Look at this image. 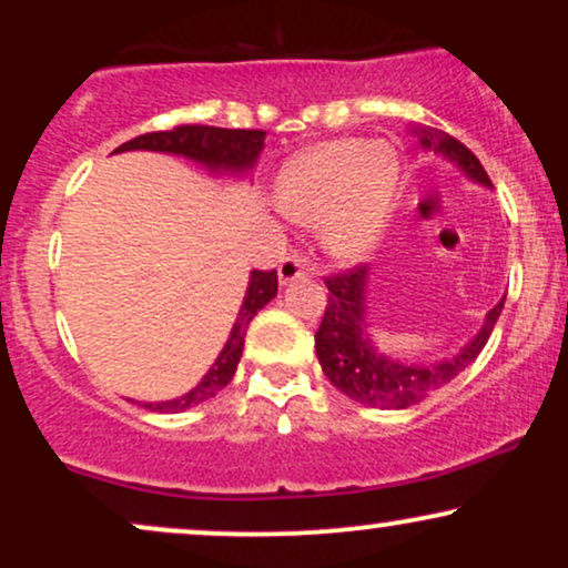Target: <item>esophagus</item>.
Listing matches in <instances>:
<instances>
[{
	"label": "esophagus",
	"mask_w": 568,
	"mask_h": 568,
	"mask_svg": "<svg viewBox=\"0 0 568 568\" xmlns=\"http://www.w3.org/2000/svg\"><path fill=\"white\" fill-rule=\"evenodd\" d=\"M304 275H310V266H306L298 256H285L283 262H280V266H277L280 285H288L291 280L304 277Z\"/></svg>",
	"instance_id": "obj_1"
}]
</instances>
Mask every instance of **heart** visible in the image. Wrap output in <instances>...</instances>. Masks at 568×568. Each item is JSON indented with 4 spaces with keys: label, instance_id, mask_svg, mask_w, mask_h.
<instances>
[{
    "label": "heart",
    "instance_id": "1",
    "mask_svg": "<svg viewBox=\"0 0 568 568\" xmlns=\"http://www.w3.org/2000/svg\"><path fill=\"white\" fill-rule=\"evenodd\" d=\"M400 160L387 143L325 141L293 158L277 179V205L304 226L323 224L336 258H361L393 211Z\"/></svg>",
    "mask_w": 568,
    "mask_h": 568
}]
</instances>
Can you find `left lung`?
Instances as JSON below:
<instances>
[{
    "mask_svg": "<svg viewBox=\"0 0 568 568\" xmlns=\"http://www.w3.org/2000/svg\"><path fill=\"white\" fill-rule=\"evenodd\" d=\"M419 141L425 149H433L456 162L473 181L491 186V179L478 158L454 135L435 128H422ZM366 283L368 266H352L347 272L325 277L328 304H325L323 323L315 334V349L323 374L328 376L331 384L352 400L371 408L416 406L429 393L459 376L486 347L494 323L499 321V312L505 306V302H499L488 312L480 334L452 361L435 363V366H408V363L389 361L371 344L366 325Z\"/></svg>",
    "mask_w": 568,
    "mask_h": 568,
    "instance_id": "obj_1",
    "label": "left lung"
}]
</instances>
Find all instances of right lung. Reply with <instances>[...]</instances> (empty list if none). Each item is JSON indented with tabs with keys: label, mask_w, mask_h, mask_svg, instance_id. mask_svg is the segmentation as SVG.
<instances>
[{
	"label": "right lung",
	"mask_w": 568,
	"mask_h": 568,
	"mask_svg": "<svg viewBox=\"0 0 568 568\" xmlns=\"http://www.w3.org/2000/svg\"><path fill=\"white\" fill-rule=\"evenodd\" d=\"M264 130H230V128H211V125H179L171 130H158V133H143L139 139L122 143L114 152H130V149H146V152H168L181 154V158L200 162L207 171H230L247 173L256 165L258 154L264 149ZM277 296V270H253L251 283H247L243 306L237 312V321L232 325V334L226 338L224 349L216 357L211 371L202 376L197 387L189 389L186 395L165 403H143V408L160 410V414H179L197 403L207 400L226 384L232 382L237 371L240 355H243L245 331L251 325L256 312Z\"/></svg>",
	"instance_id": "obj_1"
}]
</instances>
